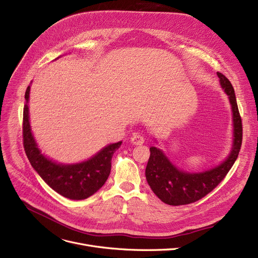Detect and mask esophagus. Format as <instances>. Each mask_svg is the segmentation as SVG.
I'll return each instance as SVG.
<instances>
[{"instance_id":"obj_1","label":"esophagus","mask_w":258,"mask_h":258,"mask_svg":"<svg viewBox=\"0 0 258 258\" xmlns=\"http://www.w3.org/2000/svg\"><path fill=\"white\" fill-rule=\"evenodd\" d=\"M131 141L133 144L135 145H139V144H142L144 142V137L142 135H140V134L138 133H134L132 137H131Z\"/></svg>"}]
</instances>
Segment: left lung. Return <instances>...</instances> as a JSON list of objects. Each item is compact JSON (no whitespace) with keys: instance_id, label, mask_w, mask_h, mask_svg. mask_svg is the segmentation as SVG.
<instances>
[{"instance_id":"8db88e82","label":"left lung","mask_w":258,"mask_h":258,"mask_svg":"<svg viewBox=\"0 0 258 258\" xmlns=\"http://www.w3.org/2000/svg\"><path fill=\"white\" fill-rule=\"evenodd\" d=\"M217 76L221 88L228 95L232 109L233 144L231 152L218 165L203 172L191 173L178 169L162 150L151 147L145 177L155 195L166 205H188L205 197L221 182L238 157L242 141V125L236 97L228 78L220 73H217Z\"/></svg>"}]
</instances>
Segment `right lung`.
Listing matches in <instances>:
<instances>
[{
  "label": "right lung",
  "instance_id": "right-lung-1",
  "mask_svg": "<svg viewBox=\"0 0 258 258\" xmlns=\"http://www.w3.org/2000/svg\"><path fill=\"white\" fill-rule=\"evenodd\" d=\"M29 93L30 85H28L25 93L23 142L31 166L53 191L66 198L82 200L94 195L107 180L110 173L111 158L120 148L122 141L107 144L91 158L82 162L64 164L49 159L42 154L31 132L28 106Z\"/></svg>",
  "mask_w": 258,
  "mask_h": 258
}]
</instances>
